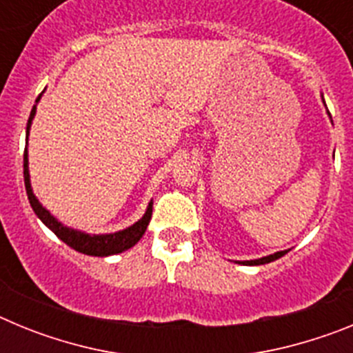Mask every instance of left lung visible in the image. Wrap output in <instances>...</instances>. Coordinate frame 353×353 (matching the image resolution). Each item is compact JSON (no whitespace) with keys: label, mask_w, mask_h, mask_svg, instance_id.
<instances>
[{"label":"left lung","mask_w":353,"mask_h":353,"mask_svg":"<svg viewBox=\"0 0 353 353\" xmlns=\"http://www.w3.org/2000/svg\"><path fill=\"white\" fill-rule=\"evenodd\" d=\"M286 252L288 251H279V252H274V254H270V256H265V258H260V260H249V261H240L242 265H263V263H270V261L277 260V258L285 256Z\"/></svg>","instance_id":"obj_1"}]
</instances>
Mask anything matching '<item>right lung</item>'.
I'll list each match as a JSON object with an SVG mask.
<instances>
[{
	"label": "right lung",
	"instance_id": "obj_1",
	"mask_svg": "<svg viewBox=\"0 0 353 353\" xmlns=\"http://www.w3.org/2000/svg\"><path fill=\"white\" fill-rule=\"evenodd\" d=\"M40 97L35 102L40 101ZM37 113V104L33 105L30 114V120H28L26 125V134H30L31 120ZM24 185H26V194L30 199L31 208L35 210V214L39 215V219L42 221L46 226L54 232V235L58 239H61L67 245H70L72 249L83 252V254H90V256H109V254H118V252H123L127 249H130L132 245L138 244V240L145 235L146 226H148L150 219H152V203L146 208L145 215L136 224L129 226L127 230H121L117 233H109V235H88V233L77 232V230H72V228L63 226L60 221H56L51 214H49L42 205L39 203V199L35 198L33 191H31L30 183V171H28V148L24 150Z\"/></svg>",
	"mask_w": 353,
	"mask_h": 353
}]
</instances>
